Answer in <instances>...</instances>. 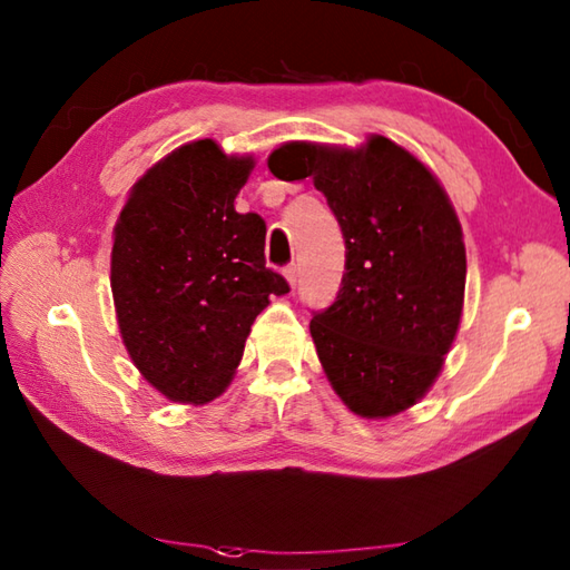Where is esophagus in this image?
Returning a JSON list of instances; mask_svg holds the SVG:
<instances>
[{
    "mask_svg": "<svg viewBox=\"0 0 570 570\" xmlns=\"http://www.w3.org/2000/svg\"><path fill=\"white\" fill-rule=\"evenodd\" d=\"M284 276H286V282H288V286H296V282H298V266L296 264H292V266H286L284 269Z\"/></svg>",
    "mask_w": 570,
    "mask_h": 570,
    "instance_id": "34e87169",
    "label": "esophagus"
}]
</instances>
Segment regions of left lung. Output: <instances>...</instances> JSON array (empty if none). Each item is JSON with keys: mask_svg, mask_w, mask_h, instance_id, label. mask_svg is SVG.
I'll use <instances>...</instances> for the list:
<instances>
[{"mask_svg": "<svg viewBox=\"0 0 570 570\" xmlns=\"http://www.w3.org/2000/svg\"><path fill=\"white\" fill-rule=\"evenodd\" d=\"M311 178L341 223L345 274L311 337L335 394L362 419H392L429 394L463 318L465 242L439 176L382 135L357 147L284 141L266 159Z\"/></svg>", "mask_w": 570, "mask_h": 570, "instance_id": "obj_1", "label": "left lung"}]
</instances>
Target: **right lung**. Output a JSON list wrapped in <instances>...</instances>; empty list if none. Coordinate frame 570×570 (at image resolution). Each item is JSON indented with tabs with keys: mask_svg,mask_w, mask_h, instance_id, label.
Wrapping results in <instances>:
<instances>
[{
	"mask_svg": "<svg viewBox=\"0 0 570 570\" xmlns=\"http://www.w3.org/2000/svg\"><path fill=\"white\" fill-rule=\"evenodd\" d=\"M252 154L215 139L180 144L129 188L112 233L110 286L129 360L168 402L220 396L245 355L254 318L288 294L266 269V225L235 198Z\"/></svg>",
	"mask_w": 570,
	"mask_h": 570,
	"instance_id": "right-lung-1",
	"label": "right lung"
}]
</instances>
